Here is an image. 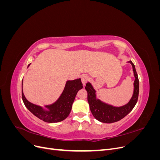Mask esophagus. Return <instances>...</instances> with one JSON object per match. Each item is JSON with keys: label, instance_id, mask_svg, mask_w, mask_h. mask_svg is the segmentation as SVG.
Instances as JSON below:
<instances>
[{"label": "esophagus", "instance_id": "34e87169", "mask_svg": "<svg viewBox=\"0 0 160 160\" xmlns=\"http://www.w3.org/2000/svg\"><path fill=\"white\" fill-rule=\"evenodd\" d=\"M88 79H89V77H88V75H84L81 76V82H82V83H83V85H85L86 84V83L88 82Z\"/></svg>", "mask_w": 160, "mask_h": 160}]
</instances>
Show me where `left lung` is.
I'll use <instances>...</instances> for the list:
<instances>
[{
    "label": "left lung",
    "instance_id": "left-lung-1",
    "mask_svg": "<svg viewBox=\"0 0 160 160\" xmlns=\"http://www.w3.org/2000/svg\"><path fill=\"white\" fill-rule=\"evenodd\" d=\"M133 67L135 81L133 83V93L129 102L121 107H115L111 105L105 103L99 99L96 98V91L91 83L88 82L85 86V89L88 91V101L90 110L93 117L99 122L105 123H111L123 119L136 104L139 95V79L134 64L132 61H128Z\"/></svg>",
    "mask_w": 160,
    "mask_h": 160
}]
</instances>
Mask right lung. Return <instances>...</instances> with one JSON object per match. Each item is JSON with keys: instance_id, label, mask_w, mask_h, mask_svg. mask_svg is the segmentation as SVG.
<instances>
[{"instance_id": "1", "label": "right lung", "mask_w": 160, "mask_h": 160, "mask_svg": "<svg viewBox=\"0 0 160 160\" xmlns=\"http://www.w3.org/2000/svg\"><path fill=\"white\" fill-rule=\"evenodd\" d=\"M30 65L31 63L28 67ZM82 88L83 84L81 79L67 81L65 88L59 99L55 103L45 105L44 108L29 102L26 99L23 93L22 82V99L25 107L37 118L47 123H57L68 117L77 92Z\"/></svg>"}]
</instances>
